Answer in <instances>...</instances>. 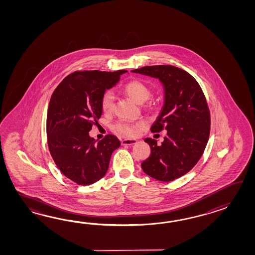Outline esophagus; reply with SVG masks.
<instances>
[{"label": "esophagus", "instance_id": "34e87169", "mask_svg": "<svg viewBox=\"0 0 255 255\" xmlns=\"http://www.w3.org/2000/svg\"><path fill=\"white\" fill-rule=\"evenodd\" d=\"M121 144L123 146H126V145H128V146L135 145V144H136V140L135 139H122L121 140Z\"/></svg>", "mask_w": 255, "mask_h": 255}]
</instances>
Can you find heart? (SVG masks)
<instances>
[{
  "instance_id": "1",
  "label": "heart",
  "mask_w": 255,
  "mask_h": 255,
  "mask_svg": "<svg viewBox=\"0 0 255 255\" xmlns=\"http://www.w3.org/2000/svg\"><path fill=\"white\" fill-rule=\"evenodd\" d=\"M124 92L138 104L144 103L150 97V89L143 82L139 80H132L126 84L123 88ZM114 95L113 93L108 91L105 93L101 98V109L104 113L110 114L114 110ZM150 105V104H149ZM139 123H130L126 121L117 122L112 127V129L116 134L126 136L133 137L137 134V129L140 128Z\"/></svg>"
}]
</instances>
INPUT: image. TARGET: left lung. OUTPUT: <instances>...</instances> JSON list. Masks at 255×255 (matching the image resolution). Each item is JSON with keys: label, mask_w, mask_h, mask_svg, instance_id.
Here are the masks:
<instances>
[{"label": "left lung", "mask_w": 255, "mask_h": 255, "mask_svg": "<svg viewBox=\"0 0 255 255\" xmlns=\"http://www.w3.org/2000/svg\"><path fill=\"white\" fill-rule=\"evenodd\" d=\"M131 72L158 78L164 87V105L151 132L167 130L161 145L145 138L150 156L141 163L153 179L172 181L188 173L201 158L209 140L211 115L199 83L188 72L172 65L144 66Z\"/></svg>", "instance_id": "left-lung-1"}]
</instances>
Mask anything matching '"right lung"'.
<instances>
[{
	"mask_svg": "<svg viewBox=\"0 0 255 255\" xmlns=\"http://www.w3.org/2000/svg\"><path fill=\"white\" fill-rule=\"evenodd\" d=\"M128 71H76L55 88L47 110L46 133L49 151L55 165L76 184H93L102 179L120 141L114 135L102 140L89 131L102 115L101 98Z\"/></svg>",
	"mask_w": 255,
	"mask_h": 255,
	"instance_id": "add662e5",
	"label": "right lung"
}]
</instances>
